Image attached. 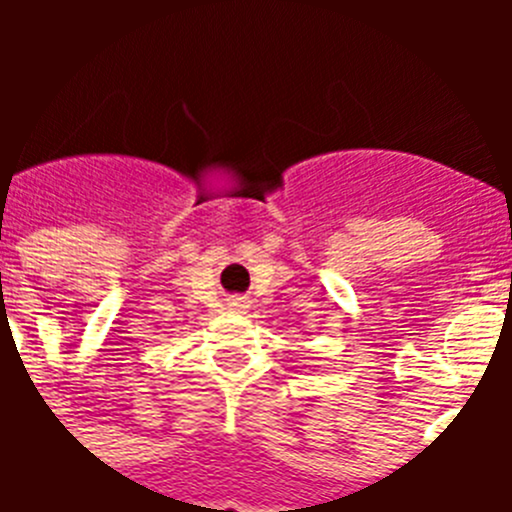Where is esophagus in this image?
Masks as SVG:
<instances>
[{"mask_svg":"<svg viewBox=\"0 0 512 512\" xmlns=\"http://www.w3.org/2000/svg\"><path fill=\"white\" fill-rule=\"evenodd\" d=\"M228 307H230V310H235V312H246L251 305H248L246 297H230Z\"/></svg>","mask_w":512,"mask_h":512,"instance_id":"esophagus-1","label":"esophagus"}]
</instances>
